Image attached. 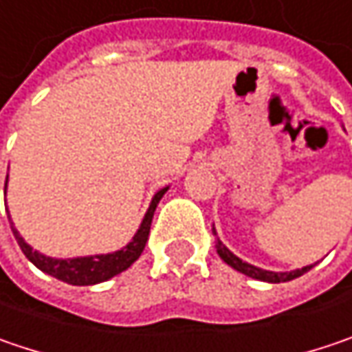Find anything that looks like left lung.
Returning <instances> with one entry per match:
<instances>
[{"label": "left lung", "instance_id": "1", "mask_svg": "<svg viewBox=\"0 0 352 352\" xmlns=\"http://www.w3.org/2000/svg\"><path fill=\"white\" fill-rule=\"evenodd\" d=\"M212 234L216 236L214 224H212ZM214 246H216L218 256H220L224 263L228 264V266H232L234 270H239V272L246 274V276H250V278H256V280H263V283H272V285H276V283H289V280H292V278H298V276H302L305 272H309L314 264H316V263L309 264V266H302V268H296V270H290V272H274V270H264V268H258V266H254V264L244 263V261L239 258L234 252H230V250L222 244V240L218 239V236H216V240H214Z\"/></svg>", "mask_w": 352, "mask_h": 352}]
</instances>
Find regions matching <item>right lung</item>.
Wrapping results in <instances>:
<instances>
[{
    "label": "right lung",
    "mask_w": 352,
    "mask_h": 352,
    "mask_svg": "<svg viewBox=\"0 0 352 352\" xmlns=\"http://www.w3.org/2000/svg\"><path fill=\"white\" fill-rule=\"evenodd\" d=\"M6 188H8V182H6ZM168 188L170 186H164L154 194L148 210H146L142 222H140L136 234L132 236V240L124 248H120L116 252L94 254V256H76V258H52V256L41 254L39 250H34L25 240L19 236L17 228L13 226L12 222L13 236L17 240L21 252L28 256V261L36 264L41 272H45V274H50V276H54L58 280H63L67 285H74V287L98 285V283L110 280L116 274L124 272L126 268H130L132 264L138 261L146 242H148V234H150V226H152V218H154V212H156V206L162 200L164 194L168 192ZM8 216H10V212H8ZM10 220H12V216H10Z\"/></svg>",
    "instance_id": "1"
}]
</instances>
